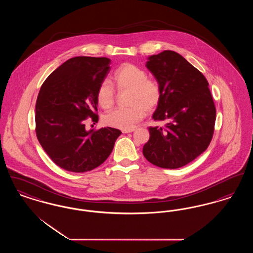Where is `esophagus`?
<instances>
[{"mask_svg":"<svg viewBox=\"0 0 253 253\" xmlns=\"http://www.w3.org/2000/svg\"><path fill=\"white\" fill-rule=\"evenodd\" d=\"M134 131V129H129V130H122L123 133H128V132H132Z\"/></svg>","mask_w":253,"mask_h":253,"instance_id":"esophagus-1","label":"esophagus"}]
</instances>
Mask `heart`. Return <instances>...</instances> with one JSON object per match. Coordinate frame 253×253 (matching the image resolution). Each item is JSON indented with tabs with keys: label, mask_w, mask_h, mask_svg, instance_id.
<instances>
[{
	"label": "heart",
	"mask_w": 253,
	"mask_h": 253,
	"mask_svg": "<svg viewBox=\"0 0 253 253\" xmlns=\"http://www.w3.org/2000/svg\"><path fill=\"white\" fill-rule=\"evenodd\" d=\"M113 84L119 92L129 91L128 108H118L109 112L103 118L104 123L121 130L132 129L146 113L157 109L162 96L161 87L157 81L149 79L142 68L123 63L114 72ZM96 100L101 108L108 110L116 101V92L108 81H103L96 89Z\"/></svg>",
	"instance_id": "obj_1"
}]
</instances>
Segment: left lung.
Masks as SVG:
<instances>
[{
  "mask_svg": "<svg viewBox=\"0 0 253 253\" xmlns=\"http://www.w3.org/2000/svg\"><path fill=\"white\" fill-rule=\"evenodd\" d=\"M146 66L162 92L153 119L166 124L149 128L150 139L143 155L157 167L180 168L205 152L213 135L216 109L209 83L174 51L149 57Z\"/></svg>",
  "mask_w": 253,
  "mask_h": 253,
  "instance_id": "left-lung-1",
  "label": "left lung"
}]
</instances>
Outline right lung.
Segmentation results:
<instances>
[{"mask_svg": "<svg viewBox=\"0 0 253 253\" xmlns=\"http://www.w3.org/2000/svg\"><path fill=\"white\" fill-rule=\"evenodd\" d=\"M110 62L107 58H72L49 75L39 92L38 140L52 161L68 171L85 172L101 165L121 134L111 127L85 129L88 118L98 121L96 89Z\"/></svg>", "mask_w": 253, "mask_h": 253, "instance_id": "right-lung-1", "label": "right lung"}]
</instances>
